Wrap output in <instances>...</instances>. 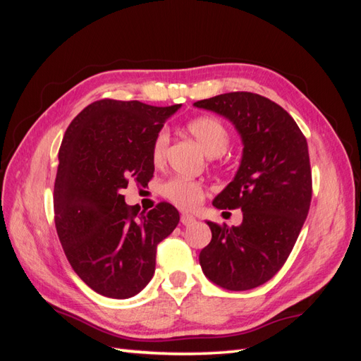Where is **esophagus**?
I'll return each mask as SVG.
<instances>
[{
  "label": "esophagus",
  "mask_w": 361,
  "mask_h": 361,
  "mask_svg": "<svg viewBox=\"0 0 361 361\" xmlns=\"http://www.w3.org/2000/svg\"><path fill=\"white\" fill-rule=\"evenodd\" d=\"M181 224L185 225V226L192 225V224H195V217L189 216V214H183V216H181Z\"/></svg>",
  "instance_id": "34e87169"
}]
</instances>
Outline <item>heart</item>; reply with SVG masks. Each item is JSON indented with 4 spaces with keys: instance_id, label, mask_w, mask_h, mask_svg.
<instances>
[{
    "instance_id": "obj_1",
    "label": "heart",
    "mask_w": 361,
    "mask_h": 361,
    "mask_svg": "<svg viewBox=\"0 0 361 361\" xmlns=\"http://www.w3.org/2000/svg\"><path fill=\"white\" fill-rule=\"evenodd\" d=\"M188 132L200 144L208 157H219L228 149L229 130L220 119L214 116H198L188 122ZM169 145V133L159 130L152 142V159L157 166L163 164ZM163 194L181 209H195L204 198V186L195 180L175 176L163 185Z\"/></svg>"
}]
</instances>
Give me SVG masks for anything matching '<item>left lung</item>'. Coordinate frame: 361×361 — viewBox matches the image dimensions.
I'll return each instance as SVG.
<instances>
[{
  "label": "left lung",
  "mask_w": 361,
  "mask_h": 361,
  "mask_svg": "<svg viewBox=\"0 0 361 361\" xmlns=\"http://www.w3.org/2000/svg\"><path fill=\"white\" fill-rule=\"evenodd\" d=\"M231 121L243 144L234 180L214 198L219 209H242L239 226L208 221L212 239L200 252L206 278L226 290L262 286L293 250L309 214L312 171L305 136L281 105L235 91L194 104Z\"/></svg>",
  "instance_id": "obj_1"
}]
</instances>
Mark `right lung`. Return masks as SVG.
Masks as SVG:
<instances>
[{"instance_id":"add662e5","label":"right lung","mask_w":361,"mask_h":361,"mask_svg":"<svg viewBox=\"0 0 361 361\" xmlns=\"http://www.w3.org/2000/svg\"><path fill=\"white\" fill-rule=\"evenodd\" d=\"M181 105L102 99L66 128L59 150L54 214L68 262L96 293L127 299L155 273L157 247L180 221L171 203L145 214L121 195L128 183L147 186L152 142Z\"/></svg>"}]
</instances>
